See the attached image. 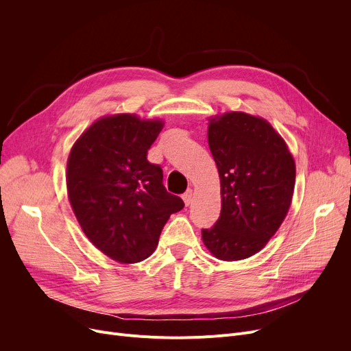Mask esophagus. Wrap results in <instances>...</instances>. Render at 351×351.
Returning <instances> with one entry per match:
<instances>
[{
    "label": "esophagus",
    "mask_w": 351,
    "mask_h": 351,
    "mask_svg": "<svg viewBox=\"0 0 351 351\" xmlns=\"http://www.w3.org/2000/svg\"><path fill=\"white\" fill-rule=\"evenodd\" d=\"M182 199H183V202H185L186 206L191 205V204H192V199H193V191H192V189H188L185 193L182 195Z\"/></svg>",
    "instance_id": "1"
}]
</instances>
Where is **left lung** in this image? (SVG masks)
Masks as SVG:
<instances>
[{"mask_svg":"<svg viewBox=\"0 0 351 351\" xmlns=\"http://www.w3.org/2000/svg\"><path fill=\"white\" fill-rule=\"evenodd\" d=\"M208 141L220 178L222 210L202 229L220 261H241L266 246L285 220L296 165L283 138L263 118L228 112L210 119Z\"/></svg>","mask_w":351,"mask_h":351,"instance_id":"8db88e82","label":"left lung"}]
</instances>
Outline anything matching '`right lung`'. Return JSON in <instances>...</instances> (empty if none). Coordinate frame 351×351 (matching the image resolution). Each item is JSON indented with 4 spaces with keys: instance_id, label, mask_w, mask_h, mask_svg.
I'll list each match as a JSON object with an SVG mask.
<instances>
[{
    "instance_id": "add662e5",
    "label": "right lung",
    "mask_w": 351,
    "mask_h": 351,
    "mask_svg": "<svg viewBox=\"0 0 351 351\" xmlns=\"http://www.w3.org/2000/svg\"><path fill=\"white\" fill-rule=\"evenodd\" d=\"M163 122L132 114L104 117L73 143L66 188L73 213L89 241L121 263L149 257L183 200L163 186L159 165L147 160Z\"/></svg>"
}]
</instances>
